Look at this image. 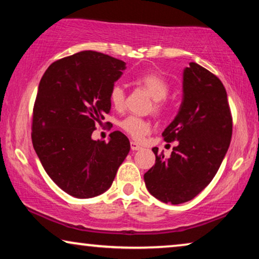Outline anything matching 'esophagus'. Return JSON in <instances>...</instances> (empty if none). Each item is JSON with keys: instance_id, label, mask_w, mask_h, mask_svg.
<instances>
[{"instance_id": "34e87169", "label": "esophagus", "mask_w": 259, "mask_h": 259, "mask_svg": "<svg viewBox=\"0 0 259 259\" xmlns=\"http://www.w3.org/2000/svg\"><path fill=\"white\" fill-rule=\"evenodd\" d=\"M141 148V146L139 144H137V143H134V141H131V150L132 151H138V150H140Z\"/></svg>"}]
</instances>
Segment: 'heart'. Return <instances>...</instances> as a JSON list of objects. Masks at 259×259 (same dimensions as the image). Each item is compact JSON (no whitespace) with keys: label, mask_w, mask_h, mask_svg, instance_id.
<instances>
[{"label":"heart","mask_w":259,"mask_h":259,"mask_svg":"<svg viewBox=\"0 0 259 259\" xmlns=\"http://www.w3.org/2000/svg\"><path fill=\"white\" fill-rule=\"evenodd\" d=\"M136 82L148 92V94L153 98V106L152 109L155 114H164L167 109L165 98L168 95L169 84L161 75L157 73H141L136 77ZM126 94L123 88L120 84H115L109 93V101L116 111H121L125 107ZM120 127L122 131L128 134L134 140H141L146 134L150 132L151 123L146 119L139 116L130 115L120 122Z\"/></svg>","instance_id":"heart-1"}]
</instances>
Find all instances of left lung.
I'll list each match as a JSON object with an SVG mask.
<instances>
[{
	"instance_id": "left-lung-1",
	"label": "left lung",
	"mask_w": 259,
	"mask_h": 259,
	"mask_svg": "<svg viewBox=\"0 0 259 259\" xmlns=\"http://www.w3.org/2000/svg\"><path fill=\"white\" fill-rule=\"evenodd\" d=\"M183 101L175 120L162 132L178 141L169 158L152 148L155 164L144 175L152 196L182 204L199 194L217 173L232 137V115L222 81L196 62L184 70Z\"/></svg>"
}]
</instances>
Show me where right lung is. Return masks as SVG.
Segmentation results:
<instances>
[{"label": "right lung", "instance_id": "obj_1", "mask_svg": "<svg viewBox=\"0 0 259 259\" xmlns=\"http://www.w3.org/2000/svg\"><path fill=\"white\" fill-rule=\"evenodd\" d=\"M126 69L112 56L83 51L53 62L33 108L31 140L45 171L66 193L92 198L111 187L131 145L120 131L92 139L111 111L109 93Z\"/></svg>", "mask_w": 259, "mask_h": 259}]
</instances>
